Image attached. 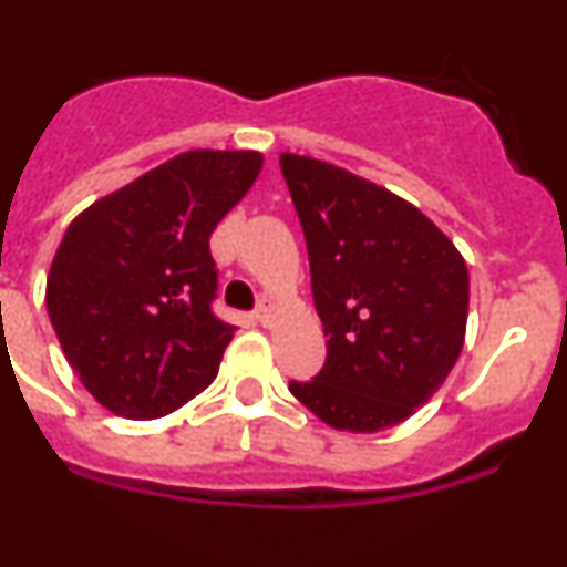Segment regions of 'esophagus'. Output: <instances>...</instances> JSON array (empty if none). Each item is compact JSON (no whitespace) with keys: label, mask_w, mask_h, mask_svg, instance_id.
I'll return each instance as SVG.
<instances>
[{"label":"esophagus","mask_w":567,"mask_h":567,"mask_svg":"<svg viewBox=\"0 0 567 567\" xmlns=\"http://www.w3.org/2000/svg\"><path fill=\"white\" fill-rule=\"evenodd\" d=\"M255 318L262 323V327H266V323H271V318H274V301H271V299H262L260 305H257Z\"/></svg>","instance_id":"34e87169"}]
</instances>
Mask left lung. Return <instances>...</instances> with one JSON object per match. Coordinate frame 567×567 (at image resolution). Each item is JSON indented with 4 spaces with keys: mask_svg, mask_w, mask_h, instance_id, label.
<instances>
[{
    "mask_svg": "<svg viewBox=\"0 0 567 567\" xmlns=\"http://www.w3.org/2000/svg\"><path fill=\"white\" fill-rule=\"evenodd\" d=\"M307 255L327 362L290 393L340 432L393 430L441 390L465 343L468 266L412 202L365 177L279 155Z\"/></svg>",
    "mask_w": 567,
    "mask_h": 567,
    "instance_id": "8db88e82",
    "label": "left lung"
}]
</instances>
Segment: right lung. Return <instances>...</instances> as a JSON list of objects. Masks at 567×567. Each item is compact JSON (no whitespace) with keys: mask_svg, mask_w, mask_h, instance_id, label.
I'll return each instance as SVG.
<instances>
[{"mask_svg":"<svg viewBox=\"0 0 567 567\" xmlns=\"http://www.w3.org/2000/svg\"><path fill=\"white\" fill-rule=\"evenodd\" d=\"M260 172V152L190 150L69 224L49 266L47 310L104 410L152 421L216 379L235 327L210 310V235Z\"/></svg>","mask_w":567,"mask_h":567,"instance_id":"right-lung-1","label":"right lung"}]
</instances>
